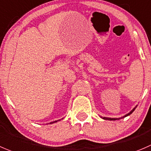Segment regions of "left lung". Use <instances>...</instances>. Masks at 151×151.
Returning a JSON list of instances; mask_svg holds the SVG:
<instances>
[{
	"mask_svg": "<svg viewBox=\"0 0 151 151\" xmlns=\"http://www.w3.org/2000/svg\"><path fill=\"white\" fill-rule=\"evenodd\" d=\"M136 107H137V105H136V107H135L134 108H133V110H132L130 112V113H127V114L124 115V116H122V117H121V118H108V117H101V118H102L103 119H105V120H110V121H112V120H113V121H115V120L120 119H122V118H124V117H126V116H129V115H130V114H131V113H133V111H134V110H135V109L136 108Z\"/></svg>",
	"mask_w": 151,
	"mask_h": 151,
	"instance_id": "left-lung-1",
	"label": "left lung"
}]
</instances>
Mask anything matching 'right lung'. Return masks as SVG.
Returning <instances> with one entry per match:
<instances>
[{
  "label": "right lung",
  "mask_w": 151,
  "mask_h": 151,
  "mask_svg": "<svg viewBox=\"0 0 151 151\" xmlns=\"http://www.w3.org/2000/svg\"><path fill=\"white\" fill-rule=\"evenodd\" d=\"M58 121H60V119L59 120H58ZM58 121H54V122H50V124H52V123H55V122H57Z\"/></svg>",
  "instance_id": "1"
}]
</instances>
